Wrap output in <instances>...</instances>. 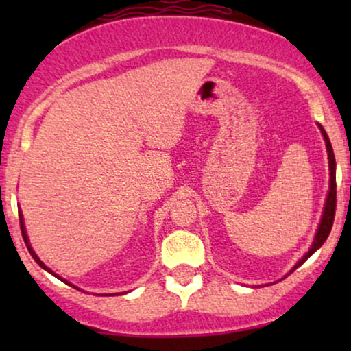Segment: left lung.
Here are the masks:
<instances>
[{"mask_svg":"<svg viewBox=\"0 0 351 351\" xmlns=\"http://www.w3.org/2000/svg\"><path fill=\"white\" fill-rule=\"evenodd\" d=\"M322 130V135H324L325 138V143H327V152H328V167H330V191H328V198H327V203H325V211H324V216H322V221H320V226H318V231H317V236L315 239H313V244L312 247H310V251L305 254L304 259L300 261L299 264L295 265L293 269H297L299 265H302L305 263V261L308 259L310 256H312L313 252L317 251L318 247H320L322 244L327 241V237L330 234V231H332V226H333V219H335V209H337V163H335V155H333V148H332V143H330L328 140V135L327 132L324 130V127L322 125H318Z\"/></svg>","mask_w":351,"mask_h":351,"instance_id":"1","label":"left lung"}]
</instances>
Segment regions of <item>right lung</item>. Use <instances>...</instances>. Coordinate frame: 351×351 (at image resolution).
Returning a JSON list of instances; mask_svg holds the SVG:
<instances>
[{
    "instance_id": "obj_1",
    "label": "right lung",
    "mask_w": 351,
    "mask_h": 351,
    "mask_svg": "<svg viewBox=\"0 0 351 351\" xmlns=\"http://www.w3.org/2000/svg\"><path fill=\"white\" fill-rule=\"evenodd\" d=\"M19 224H21V234H23V239H24V243H26V245H27V251H29V254H31V256H33V259H34V261H36V263H38L39 265H41V267H43V269H46V271H47V272H51V274H52V276H56V274H54V272H52L49 267H46V264H44V263H43V261H41V259H39V257H38V256H36V252L33 251V247H31V245H29V241H27V236H26V231H24V223H23V216H21V215H19ZM56 277H58V279H60V277H59V276H56ZM60 280H62V279H60Z\"/></svg>"
}]
</instances>
